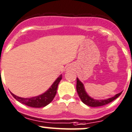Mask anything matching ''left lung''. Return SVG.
Segmentation results:
<instances>
[{
  "label": "left lung",
  "mask_w": 132,
  "mask_h": 132,
  "mask_svg": "<svg viewBox=\"0 0 132 132\" xmlns=\"http://www.w3.org/2000/svg\"><path fill=\"white\" fill-rule=\"evenodd\" d=\"M76 89L78 94L79 95V98L84 104L88 105V106H91V107H96V106H101L110 103V102L113 101L114 99L118 98L121 95L122 92L119 93L118 94H116L114 97H111L110 98H108L106 100H95L93 98H91L87 94L84 89V85L77 78V84H76Z\"/></svg>",
  "instance_id": "1"
}]
</instances>
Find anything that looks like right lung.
Wrapping results in <instances>:
<instances>
[{
  "label": "right lung",
  "instance_id": "obj_1",
  "mask_svg": "<svg viewBox=\"0 0 132 132\" xmlns=\"http://www.w3.org/2000/svg\"><path fill=\"white\" fill-rule=\"evenodd\" d=\"M62 75L56 79V80L54 82V84L51 85V87L48 89V91H46L45 93L39 95L37 97H31V98H22V97H18L11 93L12 95L16 98L18 101L23 104H26L31 107L41 108L47 106L53 100L54 97H55L57 90L58 85L62 79Z\"/></svg>",
  "mask_w": 132,
  "mask_h": 132
}]
</instances>
